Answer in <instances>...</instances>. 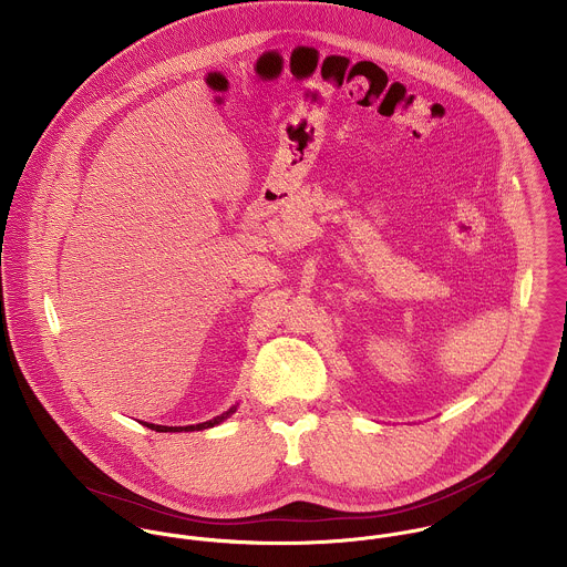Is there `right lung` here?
<instances>
[{
	"instance_id": "1",
	"label": "right lung",
	"mask_w": 567,
	"mask_h": 567,
	"mask_svg": "<svg viewBox=\"0 0 567 567\" xmlns=\"http://www.w3.org/2000/svg\"><path fill=\"white\" fill-rule=\"evenodd\" d=\"M230 412H235V408H233V410H228L226 414H221L218 419H214V421L198 423V425H187V427H166V425H153V423H144V425H146L148 430H153V432H200V430H207V427L218 425V423H221L226 416H230Z\"/></svg>"
}]
</instances>
